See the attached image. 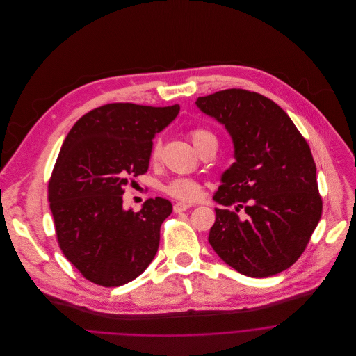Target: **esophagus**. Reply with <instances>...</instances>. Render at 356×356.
Returning <instances> with one entry per match:
<instances>
[{
	"label": "esophagus",
	"mask_w": 356,
	"mask_h": 356,
	"mask_svg": "<svg viewBox=\"0 0 356 356\" xmlns=\"http://www.w3.org/2000/svg\"><path fill=\"white\" fill-rule=\"evenodd\" d=\"M191 207V204H188V203H182V202H178V203H175L174 204V211L175 213H181V211H185L186 209H189Z\"/></svg>",
	"instance_id": "1"
}]
</instances>
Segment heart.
<instances>
[{
    "label": "heart",
    "mask_w": 356,
    "mask_h": 356,
    "mask_svg": "<svg viewBox=\"0 0 356 356\" xmlns=\"http://www.w3.org/2000/svg\"><path fill=\"white\" fill-rule=\"evenodd\" d=\"M192 143L195 145V147L199 150L207 140L215 138L213 133H210L209 130L203 129V127H195L191 130L189 133ZM161 153V146L159 141L153 145L152 149V160L156 161L159 160ZM163 191L170 195L171 197H175L178 200H184V202H195L202 195V188L199 185V182L193 178H186V177H177L170 179L164 186Z\"/></svg>",
    "instance_id": "1"
}]
</instances>
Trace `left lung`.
<instances>
[{
    "instance_id": "left-lung-1",
    "label": "left lung",
    "mask_w": 356,
    "mask_h": 356,
    "mask_svg": "<svg viewBox=\"0 0 356 356\" xmlns=\"http://www.w3.org/2000/svg\"><path fill=\"white\" fill-rule=\"evenodd\" d=\"M202 112L226 126L236 163L213 196L209 243L237 272L268 277L305 252L321 213L316 163L306 138L272 99L241 88L199 97ZM243 208L246 219L238 211Z\"/></svg>"
}]
</instances>
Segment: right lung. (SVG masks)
Segmentation results:
<instances>
[{
    "mask_svg": "<svg viewBox=\"0 0 356 356\" xmlns=\"http://www.w3.org/2000/svg\"><path fill=\"white\" fill-rule=\"evenodd\" d=\"M179 105L115 102L80 118L64 140L47 189L58 247L95 285L122 286L153 261L172 204L150 197L138 211L122 195L149 170L153 138Z\"/></svg>",
    "mask_w": 356,
    "mask_h": 356,
    "instance_id": "1",
    "label": "right lung"
}]
</instances>
